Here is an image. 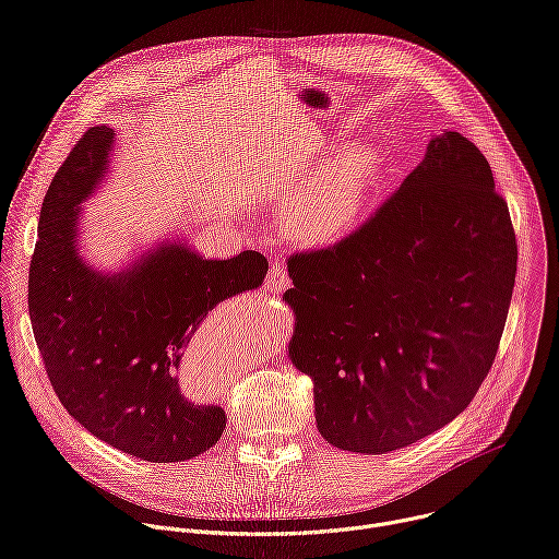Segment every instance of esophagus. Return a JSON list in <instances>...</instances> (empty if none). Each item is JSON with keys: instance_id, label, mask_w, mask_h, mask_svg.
<instances>
[{"instance_id": "1", "label": "esophagus", "mask_w": 559, "mask_h": 559, "mask_svg": "<svg viewBox=\"0 0 559 559\" xmlns=\"http://www.w3.org/2000/svg\"><path fill=\"white\" fill-rule=\"evenodd\" d=\"M289 285V274L285 270L283 263H272L267 276H265V287L272 292V294H278L283 292L285 287Z\"/></svg>"}]
</instances>
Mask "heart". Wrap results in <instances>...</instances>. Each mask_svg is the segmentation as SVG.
I'll list each match as a JSON object with an SVG mask.
<instances>
[{
	"label": "heart",
	"mask_w": 559,
	"mask_h": 559,
	"mask_svg": "<svg viewBox=\"0 0 559 559\" xmlns=\"http://www.w3.org/2000/svg\"><path fill=\"white\" fill-rule=\"evenodd\" d=\"M376 154L347 145L311 173L283 203V223L302 241H328L362 212L376 179Z\"/></svg>",
	"instance_id": "1"
}]
</instances>
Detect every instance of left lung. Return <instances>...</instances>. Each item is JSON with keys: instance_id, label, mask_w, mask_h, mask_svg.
Returning a JSON list of instances; mask_svg holds the SVG:
<instances>
[{"instance_id": "1", "label": "left lung", "mask_w": 559, "mask_h": 559, "mask_svg": "<svg viewBox=\"0 0 559 559\" xmlns=\"http://www.w3.org/2000/svg\"><path fill=\"white\" fill-rule=\"evenodd\" d=\"M289 358L313 382L321 436L356 453L409 447L485 382L518 272L487 156L460 132L338 243L287 259Z\"/></svg>"}]
</instances>
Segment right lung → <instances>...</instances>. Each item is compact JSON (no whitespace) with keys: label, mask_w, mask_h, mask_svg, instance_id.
<instances>
[{"label":"right lung","mask_w":559,"mask_h":559,"mask_svg":"<svg viewBox=\"0 0 559 559\" xmlns=\"http://www.w3.org/2000/svg\"><path fill=\"white\" fill-rule=\"evenodd\" d=\"M115 130L95 126L50 181L28 274V311L48 380L66 412L110 447L181 462L218 442L225 412L190 403L179 369L210 311L254 289L267 259L246 250L207 261L183 243L156 248L119 274L76 254V216L108 170Z\"/></svg>","instance_id":"add662e5"}]
</instances>
